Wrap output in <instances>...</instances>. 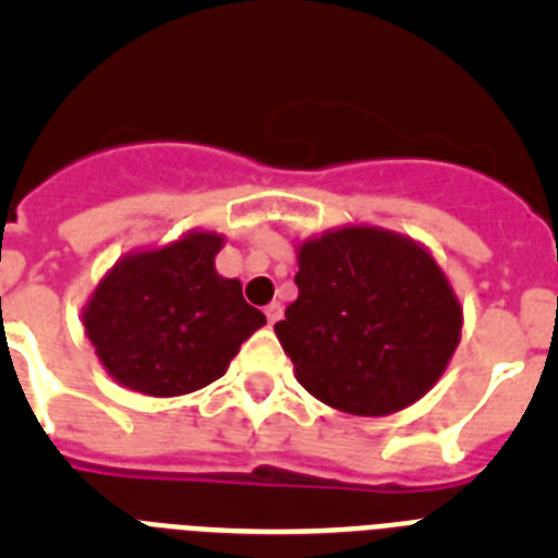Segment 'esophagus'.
Returning a JSON list of instances; mask_svg holds the SVG:
<instances>
[{"label": "esophagus", "mask_w": 558, "mask_h": 558, "mask_svg": "<svg viewBox=\"0 0 558 558\" xmlns=\"http://www.w3.org/2000/svg\"><path fill=\"white\" fill-rule=\"evenodd\" d=\"M265 318H268V324L282 322V304H268V307H265Z\"/></svg>", "instance_id": "34e87169"}]
</instances>
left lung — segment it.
<instances>
[{
	"label": "left lung",
	"mask_w": 558,
	"mask_h": 558,
	"mask_svg": "<svg viewBox=\"0 0 558 558\" xmlns=\"http://www.w3.org/2000/svg\"><path fill=\"white\" fill-rule=\"evenodd\" d=\"M299 299L276 324L295 379L352 416H388L445 374L463 313L430 251L374 226L299 245Z\"/></svg>",
	"instance_id": "1"
}]
</instances>
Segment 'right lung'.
Listing matches in <instances>:
<instances>
[{
    "mask_svg": "<svg viewBox=\"0 0 558 558\" xmlns=\"http://www.w3.org/2000/svg\"><path fill=\"white\" fill-rule=\"evenodd\" d=\"M223 236L190 231L122 256L83 310L95 354L120 386L181 397L223 377L240 343L265 324L240 279L215 270Z\"/></svg>",
    "mask_w": 558,
    "mask_h": 558,
    "instance_id": "add662e5",
    "label": "right lung"
}]
</instances>
